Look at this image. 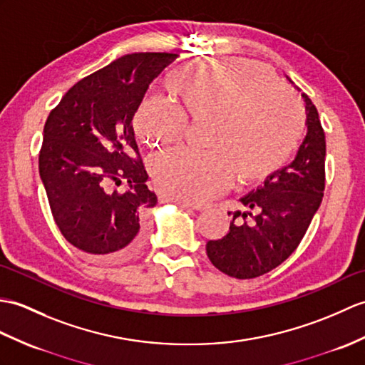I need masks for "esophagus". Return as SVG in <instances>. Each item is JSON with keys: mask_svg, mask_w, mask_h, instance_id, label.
<instances>
[{"mask_svg": "<svg viewBox=\"0 0 365 365\" xmlns=\"http://www.w3.org/2000/svg\"><path fill=\"white\" fill-rule=\"evenodd\" d=\"M160 200H162V202H171V203H175V205H179V207H183V208L202 210V207L199 205V203H191V202H185V200H180V199H175V197H171V196H166V194H162V196H160Z\"/></svg>", "mask_w": 365, "mask_h": 365, "instance_id": "1", "label": "esophagus"}]
</instances>
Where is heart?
Masks as SVG:
<instances>
[{
    "mask_svg": "<svg viewBox=\"0 0 365 365\" xmlns=\"http://www.w3.org/2000/svg\"><path fill=\"white\" fill-rule=\"evenodd\" d=\"M166 87L182 110L148 99L135 113V132L149 146L182 140L186 117L210 123L207 152L177 148L150 158L149 171L168 196L203 202L224 192L235 174L258 182L278 171L303 129V110L266 66L244 58L197 57L177 66Z\"/></svg>",
    "mask_w": 365,
    "mask_h": 365,
    "instance_id": "b5f03b06",
    "label": "heart"
}]
</instances>
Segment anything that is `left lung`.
Returning <instances> with one entry per match:
<instances>
[{"label":"left lung","instance_id":"left-lung-1","mask_svg":"<svg viewBox=\"0 0 365 365\" xmlns=\"http://www.w3.org/2000/svg\"><path fill=\"white\" fill-rule=\"evenodd\" d=\"M302 96L308 133L295 158L241 197L247 211H228L230 230L224 238L207 242L210 261L228 277L255 278L282 264L299 247L320 207L325 191V132L316 106L308 95Z\"/></svg>","mask_w":365,"mask_h":365}]
</instances>
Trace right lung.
Returning <instances> with one entry per match:
<instances>
[{"instance_id":"add662e5","label":"right lung","mask_w":365,"mask_h":365,"mask_svg":"<svg viewBox=\"0 0 365 365\" xmlns=\"http://www.w3.org/2000/svg\"><path fill=\"white\" fill-rule=\"evenodd\" d=\"M177 54H127L65 93L48 116L38 171L63 238L86 255L120 261L135 255L149 232L157 196L135 141L132 120L150 82ZM130 183L125 193L108 182Z\"/></svg>"}]
</instances>
